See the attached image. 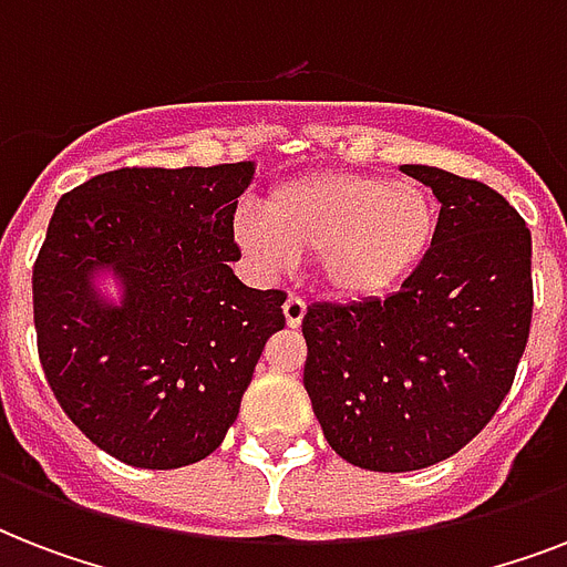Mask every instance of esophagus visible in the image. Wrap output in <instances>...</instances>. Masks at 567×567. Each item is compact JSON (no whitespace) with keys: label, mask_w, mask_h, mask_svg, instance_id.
I'll list each match as a JSON object with an SVG mask.
<instances>
[{"label":"esophagus","mask_w":567,"mask_h":567,"mask_svg":"<svg viewBox=\"0 0 567 567\" xmlns=\"http://www.w3.org/2000/svg\"><path fill=\"white\" fill-rule=\"evenodd\" d=\"M285 323L291 329H297L302 323V318H306V300L302 297H297V293H291L288 300H285Z\"/></svg>","instance_id":"obj_1"}]
</instances>
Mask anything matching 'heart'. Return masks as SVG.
I'll use <instances>...</instances> for the list:
<instances>
[{
    "label": "heart",
    "mask_w": 567,
    "mask_h": 567,
    "mask_svg": "<svg viewBox=\"0 0 567 567\" xmlns=\"http://www.w3.org/2000/svg\"><path fill=\"white\" fill-rule=\"evenodd\" d=\"M439 231V205L421 185L362 173H318L282 185L265 220L240 217L235 238L265 270L318 256L329 291L350 300L394 291L421 267Z\"/></svg>",
    "instance_id": "b5f03b06"
}]
</instances>
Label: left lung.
Masks as SVG:
<instances>
[{"label":"left lung","mask_w":567,"mask_h":567,"mask_svg":"<svg viewBox=\"0 0 567 567\" xmlns=\"http://www.w3.org/2000/svg\"><path fill=\"white\" fill-rule=\"evenodd\" d=\"M439 196V231L391 297L311 302L302 385L329 447L403 474L465 447L501 409L529 338L533 238L485 182L405 164Z\"/></svg>","instance_id":"left-lung-1"}]
</instances>
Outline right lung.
I'll list each match as a JSON object with an SVG mask.
<instances>
[{
	"label": "right lung",
	"mask_w": 567,
	"mask_h": 567,
	"mask_svg": "<svg viewBox=\"0 0 567 567\" xmlns=\"http://www.w3.org/2000/svg\"><path fill=\"white\" fill-rule=\"evenodd\" d=\"M252 164L120 167L61 196L34 261L38 355L66 417L109 456L171 471L220 447L282 291L231 274L238 196ZM127 285L120 310L90 291L93 266Z\"/></svg>",
	"instance_id": "obj_1"
}]
</instances>
